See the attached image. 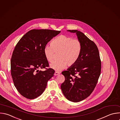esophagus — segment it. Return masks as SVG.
Returning a JSON list of instances; mask_svg holds the SVG:
<instances>
[{
    "mask_svg": "<svg viewBox=\"0 0 120 120\" xmlns=\"http://www.w3.org/2000/svg\"><path fill=\"white\" fill-rule=\"evenodd\" d=\"M60 74L59 72H57V71H56V72H55L54 75H55V76H56V75H58V74Z\"/></svg>",
    "mask_w": 120,
    "mask_h": 120,
    "instance_id": "1",
    "label": "esophagus"
}]
</instances>
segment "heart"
<instances>
[{"mask_svg":"<svg viewBox=\"0 0 120 120\" xmlns=\"http://www.w3.org/2000/svg\"><path fill=\"white\" fill-rule=\"evenodd\" d=\"M51 46H46L44 49V54L49 62L54 60L56 53L58 54V60L50 64V67L56 71L64 69L67 64L74 65L77 61L82 51V44L78 39L62 35L51 42Z\"/></svg>","mask_w":120,"mask_h":120,"instance_id":"heart-1","label":"heart"}]
</instances>
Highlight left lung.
<instances>
[{"label": "left lung", "mask_w": 120, "mask_h": 120, "mask_svg": "<svg viewBox=\"0 0 120 120\" xmlns=\"http://www.w3.org/2000/svg\"><path fill=\"white\" fill-rule=\"evenodd\" d=\"M67 31L76 34L82 44V51L76 63L62 72L65 81L61 88L68 100L78 102L94 90L100 75L101 63L98 48L93 41L81 31Z\"/></svg>", "instance_id": "obj_1"}]
</instances>
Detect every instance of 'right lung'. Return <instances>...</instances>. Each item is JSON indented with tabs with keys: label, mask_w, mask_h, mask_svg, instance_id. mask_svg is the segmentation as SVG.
<instances>
[{
	"label": "right lung",
	"mask_w": 120,
	"mask_h": 120,
	"mask_svg": "<svg viewBox=\"0 0 120 120\" xmlns=\"http://www.w3.org/2000/svg\"><path fill=\"white\" fill-rule=\"evenodd\" d=\"M60 31L33 29L29 31L16 44L11 60V72L14 85L20 94L30 99L41 96L55 71L49 66L44 54L47 43Z\"/></svg>",
	"instance_id": "1"
}]
</instances>
